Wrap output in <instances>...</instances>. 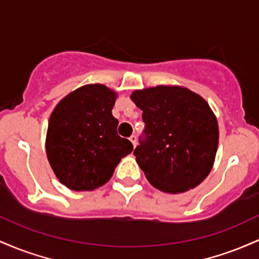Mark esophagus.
Here are the masks:
<instances>
[{
    "label": "esophagus",
    "instance_id": "1",
    "mask_svg": "<svg viewBox=\"0 0 259 259\" xmlns=\"http://www.w3.org/2000/svg\"><path fill=\"white\" fill-rule=\"evenodd\" d=\"M130 141L132 142V144H133V147H136V145H137V137H136L135 135H132L130 137Z\"/></svg>",
    "mask_w": 259,
    "mask_h": 259
}]
</instances>
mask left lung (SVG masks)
I'll list each match as a JSON object with an SVG mask.
<instances>
[{
  "label": "left lung",
  "instance_id": "1",
  "mask_svg": "<svg viewBox=\"0 0 259 259\" xmlns=\"http://www.w3.org/2000/svg\"><path fill=\"white\" fill-rule=\"evenodd\" d=\"M144 130L136 160L154 187L181 193L198 186L213 167L219 128L207 101L180 87L136 91Z\"/></svg>",
  "mask_w": 259,
  "mask_h": 259
}]
</instances>
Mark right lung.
<instances>
[{
    "mask_svg": "<svg viewBox=\"0 0 259 259\" xmlns=\"http://www.w3.org/2000/svg\"><path fill=\"white\" fill-rule=\"evenodd\" d=\"M116 94L101 84H89L61 100L52 112L46 154L52 170L73 191L105 185L133 144L117 135L112 116Z\"/></svg>",
    "mask_w": 259,
    "mask_h": 259,
    "instance_id": "1",
    "label": "right lung"
}]
</instances>
